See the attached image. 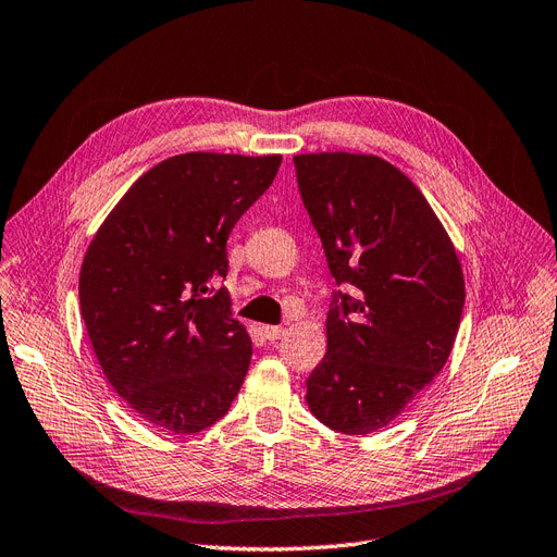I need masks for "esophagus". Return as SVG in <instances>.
Wrapping results in <instances>:
<instances>
[{
    "instance_id": "1",
    "label": "esophagus",
    "mask_w": 557,
    "mask_h": 557,
    "mask_svg": "<svg viewBox=\"0 0 557 557\" xmlns=\"http://www.w3.org/2000/svg\"><path fill=\"white\" fill-rule=\"evenodd\" d=\"M261 331L268 339H280V337L286 335V327H282V325H263Z\"/></svg>"
}]
</instances>
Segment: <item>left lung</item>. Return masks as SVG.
<instances>
[{
    "mask_svg": "<svg viewBox=\"0 0 557 557\" xmlns=\"http://www.w3.org/2000/svg\"><path fill=\"white\" fill-rule=\"evenodd\" d=\"M294 164L337 282L327 351L305 399L325 426L364 436L395 420L447 362L466 302L461 263L424 195L389 162L337 151Z\"/></svg>",
    "mask_w": 557,
    "mask_h": 557,
    "instance_id": "8db88e82",
    "label": "left lung"
}]
</instances>
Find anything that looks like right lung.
<instances>
[{"mask_svg":"<svg viewBox=\"0 0 557 557\" xmlns=\"http://www.w3.org/2000/svg\"><path fill=\"white\" fill-rule=\"evenodd\" d=\"M282 156L181 153L135 181L79 271V312L110 385L172 434L226 416L252 358L220 282L226 238Z\"/></svg>","mask_w":557,"mask_h":557,"instance_id":"1","label":"right lung"}]
</instances>
